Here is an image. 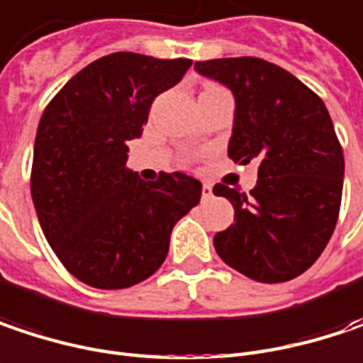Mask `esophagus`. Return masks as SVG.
<instances>
[{
    "label": "esophagus",
    "instance_id": "34e87169",
    "mask_svg": "<svg viewBox=\"0 0 363 363\" xmlns=\"http://www.w3.org/2000/svg\"><path fill=\"white\" fill-rule=\"evenodd\" d=\"M201 193H203V197H206V199H208V197H212V195H214V193H212V184H210V182H203Z\"/></svg>",
    "mask_w": 363,
    "mask_h": 363
}]
</instances>
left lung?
<instances>
[{"mask_svg":"<svg viewBox=\"0 0 363 363\" xmlns=\"http://www.w3.org/2000/svg\"><path fill=\"white\" fill-rule=\"evenodd\" d=\"M195 70L235 95L228 157L259 164L249 195L214 186L235 208V222L216 233L218 255L259 282L303 274L333 237L343 193V149L324 101L259 57L195 62Z\"/></svg>","mask_w":363,"mask_h":363,"instance_id":"8db88e82","label":"left lung"}]
</instances>
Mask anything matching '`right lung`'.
<instances>
[{"instance_id":"obj_1","label":"right lung","mask_w":363,"mask_h":363,"mask_svg":"<svg viewBox=\"0 0 363 363\" xmlns=\"http://www.w3.org/2000/svg\"><path fill=\"white\" fill-rule=\"evenodd\" d=\"M191 60L118 51L84 66L41 116L30 195L43 235L77 279L126 289L166 259L170 233L199 203L201 182L160 172L145 182L126 166L153 99L181 81Z\"/></svg>"}]
</instances>
